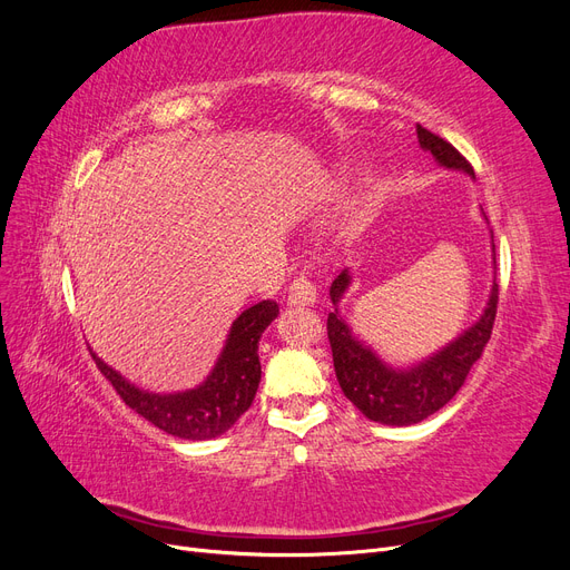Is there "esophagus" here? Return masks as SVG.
Wrapping results in <instances>:
<instances>
[{"mask_svg":"<svg viewBox=\"0 0 570 570\" xmlns=\"http://www.w3.org/2000/svg\"><path fill=\"white\" fill-rule=\"evenodd\" d=\"M285 302L287 306H306V304H314L316 302V287L304 281V278H297L292 281L289 287H287V295H285Z\"/></svg>","mask_w":570,"mask_h":570,"instance_id":"obj_1","label":"esophagus"}]
</instances>
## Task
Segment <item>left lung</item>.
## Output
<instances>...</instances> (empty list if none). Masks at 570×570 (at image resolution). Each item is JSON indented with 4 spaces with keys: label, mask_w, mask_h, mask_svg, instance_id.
I'll return each mask as SVG.
<instances>
[{
    "label": "left lung",
    "mask_w": 570,
    "mask_h": 570,
    "mask_svg": "<svg viewBox=\"0 0 570 570\" xmlns=\"http://www.w3.org/2000/svg\"><path fill=\"white\" fill-rule=\"evenodd\" d=\"M416 135L421 149L433 154L438 166L473 178V168L450 142H444L442 137L423 126H416ZM490 247L494 258L492 239ZM352 285L354 273L344 268L331 285L333 312L327 314V340H331L335 375L344 396L366 419L383 425L402 428L433 416L463 387L473 364L485 350L497 314V283L492 281L488 302L482 306L478 321H473L454 340L442 344L440 350L402 366L390 364L387 358L377 354L373 344L358 337L352 323L342 316L340 304Z\"/></svg>",
    "instance_id": "8db88e82"
}]
</instances>
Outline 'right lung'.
Here are the masks:
<instances>
[{
	"label": "right lung",
	"mask_w": 570,
	"mask_h": 570,
	"mask_svg": "<svg viewBox=\"0 0 570 570\" xmlns=\"http://www.w3.org/2000/svg\"><path fill=\"white\" fill-rule=\"evenodd\" d=\"M275 318H278V304L271 299L245 308L230 323L228 337L209 375L199 385L180 392L142 390L92 350L90 354L120 400L151 425L180 440H214L230 430L252 406L258 381H262L258 342Z\"/></svg>",
	"instance_id": "right-lung-1"
}]
</instances>
